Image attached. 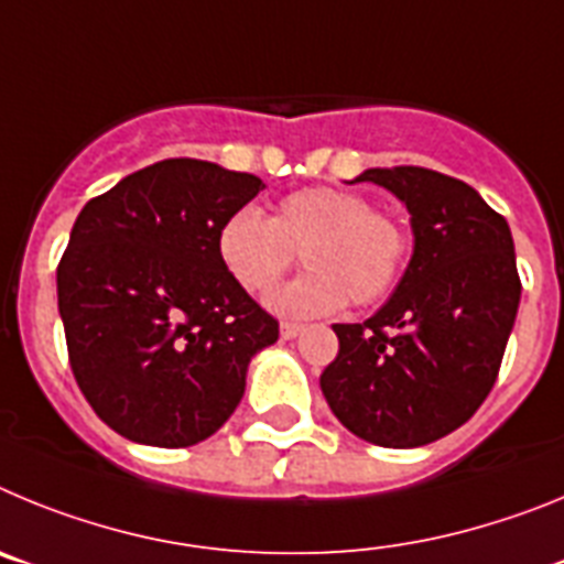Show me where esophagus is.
Returning a JSON list of instances; mask_svg holds the SVG:
<instances>
[{"instance_id": "obj_1", "label": "esophagus", "mask_w": 564, "mask_h": 564, "mask_svg": "<svg viewBox=\"0 0 564 564\" xmlns=\"http://www.w3.org/2000/svg\"><path fill=\"white\" fill-rule=\"evenodd\" d=\"M302 330H305V327L296 325V322H282V325H279V333H282V338H296Z\"/></svg>"}]
</instances>
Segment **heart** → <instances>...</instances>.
Instances as JSON below:
<instances>
[{"label":"heart","instance_id":"b5f03b06","mask_svg":"<svg viewBox=\"0 0 564 564\" xmlns=\"http://www.w3.org/2000/svg\"><path fill=\"white\" fill-rule=\"evenodd\" d=\"M311 271L273 296L291 316H322L370 305L390 291L406 257V234L390 214L347 188L307 186L285 194L268 220L257 208H237L217 231V257L248 293H268L293 259Z\"/></svg>","mask_w":564,"mask_h":564}]
</instances>
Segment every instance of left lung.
Listing matches in <instances>:
<instances>
[{"mask_svg":"<svg viewBox=\"0 0 564 564\" xmlns=\"http://www.w3.org/2000/svg\"><path fill=\"white\" fill-rule=\"evenodd\" d=\"M412 214L406 273L361 325H333L338 356L318 383L333 415L361 441L412 449L480 410L520 307L506 217L468 183L423 166L367 169Z\"/></svg>","mask_w":564,"mask_h":564,"instance_id":"1","label":"left lung"}]
</instances>
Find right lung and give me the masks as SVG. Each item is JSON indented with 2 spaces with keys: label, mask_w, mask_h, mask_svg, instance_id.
<instances>
[{
  "label": "right lung",
  "mask_w": 564,
  "mask_h": 564,
  "mask_svg": "<svg viewBox=\"0 0 564 564\" xmlns=\"http://www.w3.org/2000/svg\"><path fill=\"white\" fill-rule=\"evenodd\" d=\"M265 188L257 174L169 158L78 214L58 262V313L78 390L109 430L183 449L237 410L248 361L279 322L217 257L223 220Z\"/></svg>",
  "instance_id": "1"
}]
</instances>
